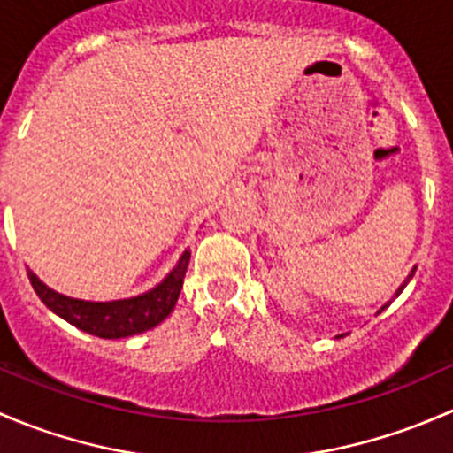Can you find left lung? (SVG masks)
<instances>
[{
    "mask_svg": "<svg viewBox=\"0 0 453 453\" xmlns=\"http://www.w3.org/2000/svg\"><path fill=\"white\" fill-rule=\"evenodd\" d=\"M412 276H414V272H412V273H410V278H412ZM410 278H408V280H410ZM408 280H405V282H408ZM401 289H403V287H401ZM401 289H399V291H401Z\"/></svg>",
    "mask_w": 453,
    "mask_h": 453,
    "instance_id": "8db88e82",
    "label": "left lung"
}]
</instances>
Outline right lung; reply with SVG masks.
Returning a JSON list of instances; mask_svg holds the SVG:
<instances>
[{
    "label": "right lung",
    "instance_id": "1",
    "mask_svg": "<svg viewBox=\"0 0 453 453\" xmlns=\"http://www.w3.org/2000/svg\"><path fill=\"white\" fill-rule=\"evenodd\" d=\"M188 260L190 252L186 250L177 267L168 273L162 285L150 289L149 294L138 296V298L116 300V303H85V300L67 298V296H61L45 287L32 272L28 278L32 289L43 300L45 307L52 309L63 319L96 337L118 340V337H129L149 331V328L157 326L164 318H168V313L175 309L177 298H180Z\"/></svg>",
    "mask_w": 453,
    "mask_h": 453
}]
</instances>
